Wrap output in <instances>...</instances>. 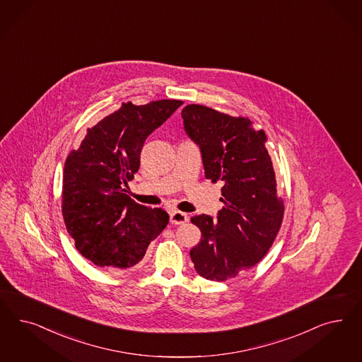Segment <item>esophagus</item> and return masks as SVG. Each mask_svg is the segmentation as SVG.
Instances as JSON below:
<instances>
[{"label": "esophagus", "instance_id": "34e87169", "mask_svg": "<svg viewBox=\"0 0 362 362\" xmlns=\"http://www.w3.org/2000/svg\"><path fill=\"white\" fill-rule=\"evenodd\" d=\"M187 220H189L187 214L182 213V211L175 210V211L170 213V222L175 223V225H184V223H187Z\"/></svg>", "mask_w": 362, "mask_h": 362}]
</instances>
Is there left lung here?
<instances>
[{"label": "left lung", "mask_w": 362, "mask_h": 362, "mask_svg": "<svg viewBox=\"0 0 362 362\" xmlns=\"http://www.w3.org/2000/svg\"><path fill=\"white\" fill-rule=\"evenodd\" d=\"M181 116L189 137L201 149L205 177L213 184L221 181L225 204L217 221L205 214L190 218L201 230L190 258L201 277L230 280L265 257L284 218V199L265 148L268 137L247 117L208 106L190 104Z\"/></svg>", "instance_id": "left-lung-1"}]
</instances>
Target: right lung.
I'll list each match as a JSON object with an SVG mask.
<instances>
[{
    "label": "right lung",
    "mask_w": 362,
    "mask_h": 362,
    "mask_svg": "<svg viewBox=\"0 0 362 362\" xmlns=\"http://www.w3.org/2000/svg\"><path fill=\"white\" fill-rule=\"evenodd\" d=\"M180 100L122 103L88 129L78 149L66 157L62 178V216L82 256L101 268L130 269L163 232L169 216L127 194L140 168L144 142L173 115Z\"/></svg>",
    "instance_id": "right-lung-1"
}]
</instances>
